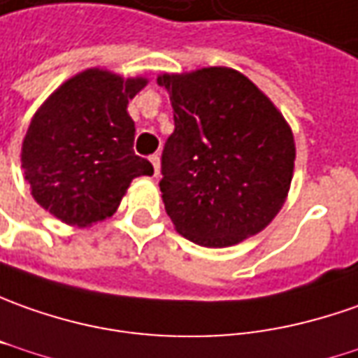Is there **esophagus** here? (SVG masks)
<instances>
[{"instance_id":"obj_1","label":"esophagus","mask_w":358,"mask_h":358,"mask_svg":"<svg viewBox=\"0 0 358 358\" xmlns=\"http://www.w3.org/2000/svg\"><path fill=\"white\" fill-rule=\"evenodd\" d=\"M150 162H151V165H153V173L159 175V155H157V153L150 155Z\"/></svg>"}]
</instances>
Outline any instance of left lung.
I'll return each instance as SVG.
<instances>
[{
	"instance_id": "1",
	"label": "left lung",
	"mask_w": 358,
	"mask_h": 358,
	"mask_svg": "<svg viewBox=\"0 0 358 358\" xmlns=\"http://www.w3.org/2000/svg\"><path fill=\"white\" fill-rule=\"evenodd\" d=\"M157 83L173 106L159 189L175 229L210 248L266 229L294 175L296 145L284 116L232 69L163 74Z\"/></svg>"
}]
</instances>
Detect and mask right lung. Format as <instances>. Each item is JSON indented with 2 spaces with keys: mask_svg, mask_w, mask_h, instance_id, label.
<instances>
[{
  "mask_svg": "<svg viewBox=\"0 0 358 358\" xmlns=\"http://www.w3.org/2000/svg\"><path fill=\"white\" fill-rule=\"evenodd\" d=\"M148 80L90 69L52 92L35 114L21 162L31 195L66 224L88 227L120 205L134 177L153 175L134 153L128 102Z\"/></svg>",
  "mask_w": 358,
  "mask_h": 358,
  "instance_id": "obj_1",
  "label": "right lung"
}]
</instances>
